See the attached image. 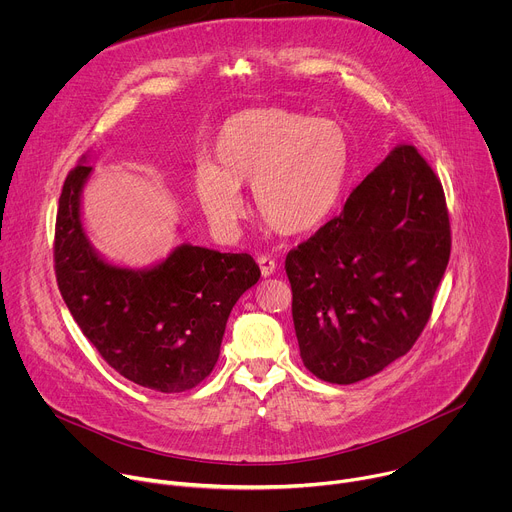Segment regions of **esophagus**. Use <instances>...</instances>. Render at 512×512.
<instances>
[{"label":"esophagus","instance_id":"esophagus-1","mask_svg":"<svg viewBox=\"0 0 512 512\" xmlns=\"http://www.w3.org/2000/svg\"><path fill=\"white\" fill-rule=\"evenodd\" d=\"M257 263H259V269H261V275H263V277L273 275L275 269H277V263H275L271 257H267V255H259V257H257Z\"/></svg>","mask_w":512,"mask_h":512}]
</instances>
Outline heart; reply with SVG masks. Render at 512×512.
<instances>
[{"label": "heart", "instance_id": "1", "mask_svg": "<svg viewBox=\"0 0 512 512\" xmlns=\"http://www.w3.org/2000/svg\"><path fill=\"white\" fill-rule=\"evenodd\" d=\"M352 162V143L334 119L277 107L247 109L218 129L210 164L194 170V194L208 221L235 233L253 184L263 221L281 235H306L334 214Z\"/></svg>", "mask_w": 512, "mask_h": 512}]
</instances>
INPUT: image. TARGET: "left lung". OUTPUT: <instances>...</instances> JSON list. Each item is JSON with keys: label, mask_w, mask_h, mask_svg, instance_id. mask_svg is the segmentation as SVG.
I'll return each instance as SVG.
<instances>
[{"label": "left lung", "mask_w": 512, "mask_h": 512, "mask_svg": "<svg viewBox=\"0 0 512 512\" xmlns=\"http://www.w3.org/2000/svg\"><path fill=\"white\" fill-rule=\"evenodd\" d=\"M450 247L440 178L413 145H397L342 212L285 257L306 369L350 385L407 354L431 316Z\"/></svg>", "instance_id": "left-lung-1"}]
</instances>
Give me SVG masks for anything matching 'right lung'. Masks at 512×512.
<instances>
[{
	"instance_id": "add662e5",
	"label": "right lung",
	"mask_w": 512,
	"mask_h": 512,
	"mask_svg": "<svg viewBox=\"0 0 512 512\" xmlns=\"http://www.w3.org/2000/svg\"><path fill=\"white\" fill-rule=\"evenodd\" d=\"M85 164L87 156L58 198L54 269L62 300L121 377L160 393L188 391L212 373L231 310L259 281V265L247 253L190 243L152 267L109 263L83 227L81 198L93 172Z\"/></svg>"
}]
</instances>
